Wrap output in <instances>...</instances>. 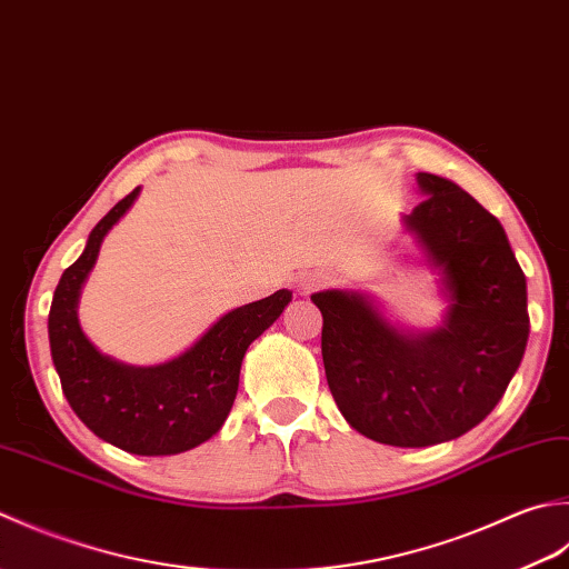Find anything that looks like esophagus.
<instances>
[{"instance_id": "esophagus-1", "label": "esophagus", "mask_w": 569, "mask_h": 569, "mask_svg": "<svg viewBox=\"0 0 569 569\" xmlns=\"http://www.w3.org/2000/svg\"><path fill=\"white\" fill-rule=\"evenodd\" d=\"M327 282H329V274H323V272H309V274L301 277L299 287L305 289V292H315V289L323 287Z\"/></svg>"}]
</instances>
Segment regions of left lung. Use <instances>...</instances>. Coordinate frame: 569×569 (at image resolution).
Masks as SVG:
<instances>
[{
    "label": "left lung",
    "instance_id": "left-lung-1",
    "mask_svg": "<svg viewBox=\"0 0 569 569\" xmlns=\"http://www.w3.org/2000/svg\"><path fill=\"white\" fill-rule=\"evenodd\" d=\"M417 183L425 201L402 223L442 272V327L405 333L361 292L311 295L336 405L353 430L392 447L477 427L503 398L530 333L526 274L498 218L455 181L420 171Z\"/></svg>",
    "mask_w": 569,
    "mask_h": 569
}]
</instances>
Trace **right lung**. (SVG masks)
I'll list each match as a JSON object with an SVG mask.
<instances>
[{"label": "right lung", "instance_id": "1", "mask_svg": "<svg viewBox=\"0 0 569 569\" xmlns=\"http://www.w3.org/2000/svg\"><path fill=\"white\" fill-rule=\"evenodd\" d=\"M139 187L90 230L83 254L61 274L49 341L63 396L90 432L130 455L167 457L211 439L233 408L248 346L292 301L280 289L220 317L189 351L159 366H127L100 353L78 321V297L108 230L130 211Z\"/></svg>", "mask_w": 569, "mask_h": 569}]
</instances>
